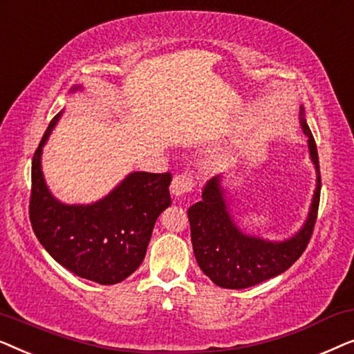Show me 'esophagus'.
<instances>
[{
  "label": "esophagus",
  "instance_id": "obj_1",
  "mask_svg": "<svg viewBox=\"0 0 354 354\" xmlns=\"http://www.w3.org/2000/svg\"><path fill=\"white\" fill-rule=\"evenodd\" d=\"M193 185H195V182H193V177L188 176V174H180V176H176L171 183L172 196L180 198L183 195H187V193H190L193 190Z\"/></svg>",
  "mask_w": 354,
  "mask_h": 354
}]
</instances>
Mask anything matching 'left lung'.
<instances>
[{
  "mask_svg": "<svg viewBox=\"0 0 354 354\" xmlns=\"http://www.w3.org/2000/svg\"><path fill=\"white\" fill-rule=\"evenodd\" d=\"M299 125L308 137L309 158L316 169V188L306 221L297 234L282 241H270L245 234L235 224L224 176L209 178L203 188V200L188 209L192 245L200 269L222 288H248L282 274L306 250L316 224L321 198V171L317 147L299 106Z\"/></svg>",
  "mask_w": 354,
  "mask_h": 354,
  "instance_id": "8db88e82",
  "label": "left lung"
}]
</instances>
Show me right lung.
<instances>
[{
    "instance_id": "1",
    "label": "right lung",
    "mask_w": 354,
    "mask_h": 354,
    "mask_svg": "<svg viewBox=\"0 0 354 354\" xmlns=\"http://www.w3.org/2000/svg\"><path fill=\"white\" fill-rule=\"evenodd\" d=\"M84 90L82 85L71 93ZM64 109L48 125L32 161L30 222L51 258L82 279L122 282L143 263L159 214L171 206V174L130 172L108 195L88 205H67L46 185L41 154Z\"/></svg>"
}]
</instances>
